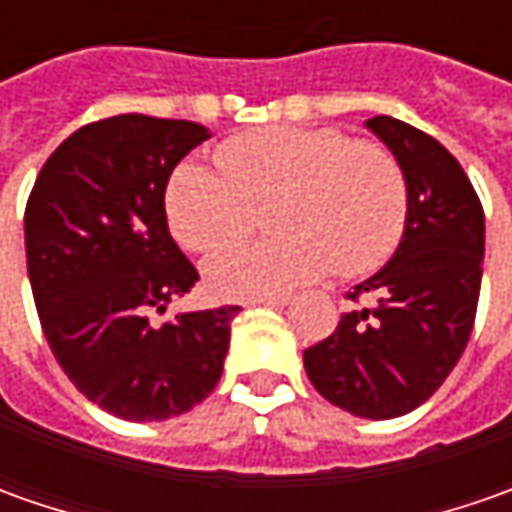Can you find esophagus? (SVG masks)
<instances>
[{
  "label": "esophagus",
  "mask_w": 512,
  "mask_h": 512,
  "mask_svg": "<svg viewBox=\"0 0 512 512\" xmlns=\"http://www.w3.org/2000/svg\"><path fill=\"white\" fill-rule=\"evenodd\" d=\"M290 296H265V299H253L250 305H267V307H285Z\"/></svg>",
  "instance_id": "1"
}]
</instances>
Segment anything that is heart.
Here are the masks:
<instances>
[{"label": "heart", "instance_id": "b5f03b06", "mask_svg": "<svg viewBox=\"0 0 512 512\" xmlns=\"http://www.w3.org/2000/svg\"><path fill=\"white\" fill-rule=\"evenodd\" d=\"M222 176L182 162L165 187L173 236L210 250L245 233L253 210L270 207L259 242H230L205 262V279L225 299H265L319 279L382 267L407 225V179L379 142H353L336 128L253 130L216 148Z\"/></svg>", "mask_w": 512, "mask_h": 512}]
</instances>
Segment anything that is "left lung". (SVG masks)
Wrapping results in <instances>:
<instances>
[{
    "mask_svg": "<svg viewBox=\"0 0 512 512\" xmlns=\"http://www.w3.org/2000/svg\"><path fill=\"white\" fill-rule=\"evenodd\" d=\"M407 179V225L393 259L347 293L344 313L305 370L327 402L362 419L424 404L462 359L476 322L484 210L462 165L433 136L393 116L367 119Z\"/></svg>",
    "mask_w": 512,
    "mask_h": 512,
    "instance_id": "left-lung-1",
    "label": "left lung"
}]
</instances>
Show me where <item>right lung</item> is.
<instances>
[{"label": "right lung", "instance_id": "obj_1", "mask_svg": "<svg viewBox=\"0 0 512 512\" xmlns=\"http://www.w3.org/2000/svg\"><path fill=\"white\" fill-rule=\"evenodd\" d=\"M210 133L185 119L122 113L50 153L25 207L33 302L50 350L79 393L128 422H165L222 379L236 305L165 310L199 282L173 242L165 187Z\"/></svg>", "mask_w": 512, "mask_h": 512}]
</instances>
